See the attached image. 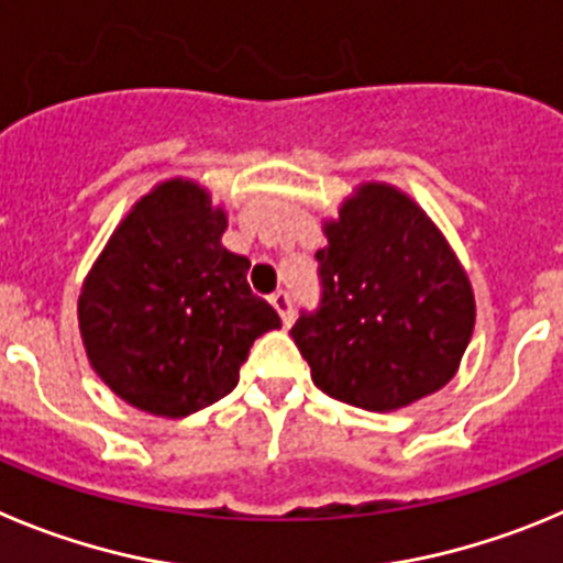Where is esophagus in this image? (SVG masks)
<instances>
[{"label": "esophagus", "mask_w": 563, "mask_h": 563, "mask_svg": "<svg viewBox=\"0 0 563 563\" xmlns=\"http://www.w3.org/2000/svg\"><path fill=\"white\" fill-rule=\"evenodd\" d=\"M269 302H272V306H275V311L280 313L283 325H291L294 311H291V300H288V294H286V291H275V294H272V297H269Z\"/></svg>", "instance_id": "34e87169"}]
</instances>
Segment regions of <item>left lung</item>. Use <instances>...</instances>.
I'll return each instance as SVG.
<instances>
[{"mask_svg":"<svg viewBox=\"0 0 563 563\" xmlns=\"http://www.w3.org/2000/svg\"><path fill=\"white\" fill-rule=\"evenodd\" d=\"M322 300L291 339L319 389L389 412L454 378L474 331V291L438 227L407 194L367 181L325 224Z\"/></svg>","mask_w":563,"mask_h":563,"instance_id":"obj_1","label":"left lung"}]
</instances>
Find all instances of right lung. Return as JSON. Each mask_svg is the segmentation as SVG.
Masks as SVG:
<instances>
[{
	"instance_id": "right-lung-1",
	"label": "right lung",
	"mask_w": 563,
	"mask_h": 563,
	"mask_svg": "<svg viewBox=\"0 0 563 563\" xmlns=\"http://www.w3.org/2000/svg\"><path fill=\"white\" fill-rule=\"evenodd\" d=\"M227 212L196 181L136 201L86 275V356L131 407L185 418L230 395L257 336L280 317L246 283L250 261L221 246Z\"/></svg>"
}]
</instances>
